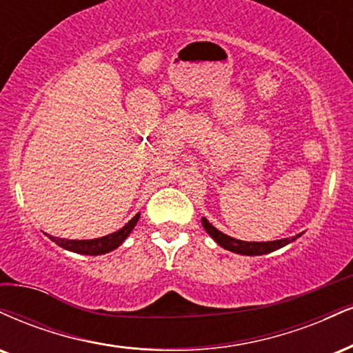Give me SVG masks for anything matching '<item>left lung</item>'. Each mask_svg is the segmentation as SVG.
Instances as JSON below:
<instances>
[{
    "instance_id": "left-lung-1",
    "label": "left lung",
    "mask_w": 353,
    "mask_h": 353,
    "mask_svg": "<svg viewBox=\"0 0 353 353\" xmlns=\"http://www.w3.org/2000/svg\"><path fill=\"white\" fill-rule=\"evenodd\" d=\"M202 225L212 239L217 241L220 246H223L225 250H228V252H233V253H239V254H248V256L271 253L274 252V250L281 248V246L294 241L298 236H301L299 233V235L292 236V239H283V240H274V241H243V240H236V239H232V236L225 235V233L217 230V228H215L205 217L202 219Z\"/></svg>"
}]
</instances>
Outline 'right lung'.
Listing matches in <instances>:
<instances>
[{
  "instance_id": "1",
  "label": "right lung",
  "mask_w": 353,
  "mask_h": 353,
  "mask_svg": "<svg viewBox=\"0 0 353 353\" xmlns=\"http://www.w3.org/2000/svg\"><path fill=\"white\" fill-rule=\"evenodd\" d=\"M139 214H136L133 219L130 220L125 227L120 228L118 232L110 233L107 236H101V239H93V240H65V239H57V236L49 235V239L55 241L62 248L70 250V252L80 253V254H103L112 252V250L118 248L126 236L130 235L131 230L134 228L136 222H138Z\"/></svg>"
}]
</instances>
